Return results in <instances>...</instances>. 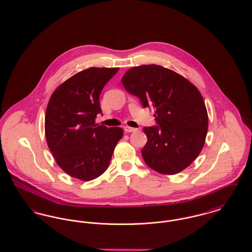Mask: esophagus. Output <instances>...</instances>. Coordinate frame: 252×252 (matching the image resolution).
<instances>
[{
	"instance_id": "obj_1",
	"label": "esophagus",
	"mask_w": 252,
	"mask_h": 252,
	"mask_svg": "<svg viewBox=\"0 0 252 252\" xmlns=\"http://www.w3.org/2000/svg\"><path fill=\"white\" fill-rule=\"evenodd\" d=\"M124 129H125V131L126 132V133H129V132H135L138 130V128H134V127L128 126H126L124 127Z\"/></svg>"
}]
</instances>
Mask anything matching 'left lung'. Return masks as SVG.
<instances>
[{"instance_id": "1", "label": "left lung", "mask_w": 252, "mask_h": 252, "mask_svg": "<svg viewBox=\"0 0 252 252\" xmlns=\"http://www.w3.org/2000/svg\"><path fill=\"white\" fill-rule=\"evenodd\" d=\"M122 83L144 108L155 110L157 126L144 127L147 143L142 155L146 165L163 175L188 167L202 150L208 131L207 109L196 87L155 64L129 69Z\"/></svg>"}]
</instances>
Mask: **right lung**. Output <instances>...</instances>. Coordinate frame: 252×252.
Instances as JSON below:
<instances>
[{
  "mask_svg": "<svg viewBox=\"0 0 252 252\" xmlns=\"http://www.w3.org/2000/svg\"><path fill=\"white\" fill-rule=\"evenodd\" d=\"M119 68L92 67L79 72L53 93L45 114V136L57 163L72 178L93 180L108 168L120 127L95 124L102 113L99 97Z\"/></svg>",
  "mask_w": 252,
  "mask_h": 252,
  "instance_id": "add662e5",
  "label": "right lung"
}]
</instances>
